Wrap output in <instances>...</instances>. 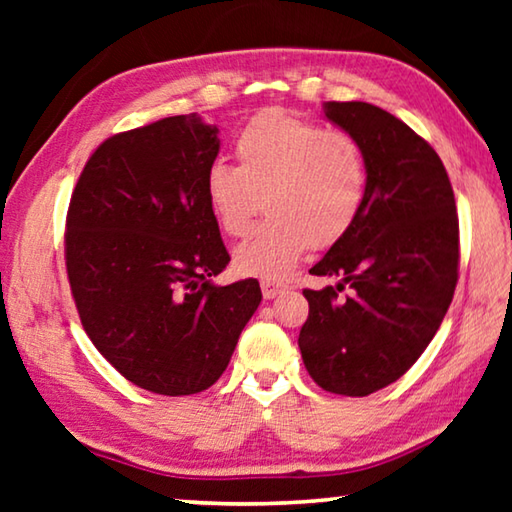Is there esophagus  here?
Instances as JSON below:
<instances>
[{
  "label": "esophagus",
  "mask_w": 512,
  "mask_h": 512,
  "mask_svg": "<svg viewBox=\"0 0 512 512\" xmlns=\"http://www.w3.org/2000/svg\"><path fill=\"white\" fill-rule=\"evenodd\" d=\"M284 289H287V284L275 282V280H262V293L266 300H273L275 296H280Z\"/></svg>",
  "instance_id": "esophagus-1"
}]
</instances>
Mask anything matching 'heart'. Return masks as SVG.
Returning a JSON list of instances; mask_svg holds the SVG:
<instances>
[{"mask_svg": "<svg viewBox=\"0 0 512 512\" xmlns=\"http://www.w3.org/2000/svg\"><path fill=\"white\" fill-rule=\"evenodd\" d=\"M232 149L237 167L214 162L203 185L219 228L244 237L262 198L271 212L237 246L239 273L280 280L309 246L336 244L357 221L368 171L348 131L268 110L241 128Z\"/></svg>", "mask_w": 512, "mask_h": 512, "instance_id": "b5f03b06", "label": "heart"}]
</instances>
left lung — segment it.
Here are the masks:
<instances>
[{
    "label": "left lung",
    "mask_w": 512,
    "mask_h": 512,
    "mask_svg": "<svg viewBox=\"0 0 512 512\" xmlns=\"http://www.w3.org/2000/svg\"><path fill=\"white\" fill-rule=\"evenodd\" d=\"M325 117L361 144L366 198L309 268L339 284L302 291L298 345L323 391L366 397L400 379L443 323L458 280V214L443 160L402 119L363 101H327Z\"/></svg>",
    "instance_id": "obj_1"
}]
</instances>
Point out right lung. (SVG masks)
Segmentation results:
<instances>
[{"mask_svg": "<svg viewBox=\"0 0 512 512\" xmlns=\"http://www.w3.org/2000/svg\"><path fill=\"white\" fill-rule=\"evenodd\" d=\"M219 128L176 115L108 137L67 210L65 264L83 329L144 391L194 395L228 368L262 302L257 280L212 282L230 262L205 201Z\"/></svg>", "mask_w": 512, "mask_h": 512, "instance_id": "right-lung-1", "label": "right lung"}]
</instances>
